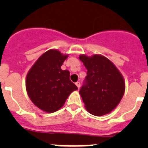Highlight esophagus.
I'll list each match as a JSON object with an SVG mask.
<instances>
[{"label":"esophagus","instance_id":"34e87169","mask_svg":"<svg viewBox=\"0 0 148 148\" xmlns=\"http://www.w3.org/2000/svg\"><path fill=\"white\" fill-rule=\"evenodd\" d=\"M76 85H77V86L78 87V89H79V88H80V82H77L76 83Z\"/></svg>","mask_w":148,"mask_h":148}]
</instances>
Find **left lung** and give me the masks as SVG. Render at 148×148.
<instances>
[{"label":"left lung","instance_id":"1","mask_svg":"<svg viewBox=\"0 0 148 148\" xmlns=\"http://www.w3.org/2000/svg\"><path fill=\"white\" fill-rule=\"evenodd\" d=\"M79 59L87 69L86 84L79 91L85 108L95 116L110 114L117 107L125 93L123 76L102 55L81 54Z\"/></svg>","mask_w":148,"mask_h":148}]
</instances>
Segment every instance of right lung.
I'll return each mask as SVG.
<instances>
[{
  "instance_id": "right-lung-1",
  "label": "right lung",
  "mask_w": 148,
  "mask_h": 148,
  "mask_svg": "<svg viewBox=\"0 0 148 148\" xmlns=\"http://www.w3.org/2000/svg\"><path fill=\"white\" fill-rule=\"evenodd\" d=\"M69 54L58 49L43 53L28 71L26 89L31 102L42 111L53 113L60 110L77 86L71 82L68 70L61 69Z\"/></svg>"
}]
</instances>
